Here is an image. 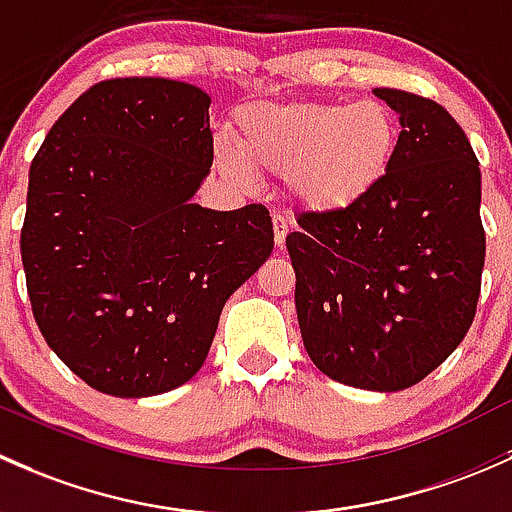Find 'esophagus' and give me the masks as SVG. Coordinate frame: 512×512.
Wrapping results in <instances>:
<instances>
[{
  "label": "esophagus",
  "mask_w": 512,
  "mask_h": 512,
  "mask_svg": "<svg viewBox=\"0 0 512 512\" xmlns=\"http://www.w3.org/2000/svg\"><path fill=\"white\" fill-rule=\"evenodd\" d=\"M288 236V219L281 217V214H273V239H276L278 246L286 244Z\"/></svg>",
  "instance_id": "34e87169"
}]
</instances>
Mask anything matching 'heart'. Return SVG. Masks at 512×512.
Returning <instances> with one entry per match:
<instances>
[{
    "label": "heart",
    "mask_w": 512,
    "mask_h": 512,
    "mask_svg": "<svg viewBox=\"0 0 512 512\" xmlns=\"http://www.w3.org/2000/svg\"><path fill=\"white\" fill-rule=\"evenodd\" d=\"M234 130L239 150L214 142V160L231 182L249 184L254 170L286 177L293 202L320 214L360 204L387 175L399 138L392 108L377 98L249 105Z\"/></svg>",
    "instance_id": "obj_1"
}]
</instances>
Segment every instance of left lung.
Wrapping results in <instances>:
<instances>
[{
    "label": "left lung",
    "instance_id": "8db88e82",
    "mask_svg": "<svg viewBox=\"0 0 512 512\" xmlns=\"http://www.w3.org/2000/svg\"><path fill=\"white\" fill-rule=\"evenodd\" d=\"M374 96L402 133L382 182L345 212H305L286 236L310 360L372 392L421 382L476 318L486 231L481 170L461 125L434 100Z\"/></svg>",
    "mask_w": 512,
    "mask_h": 512
}]
</instances>
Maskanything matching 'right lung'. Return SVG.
Instances as JSON below:
<instances>
[{
    "mask_svg": "<svg viewBox=\"0 0 512 512\" xmlns=\"http://www.w3.org/2000/svg\"><path fill=\"white\" fill-rule=\"evenodd\" d=\"M209 103L170 78L100 81L31 162L21 226L31 310L63 365L103 394L189 382L229 295L273 251L263 204H192L214 162Z\"/></svg>",
    "mask_w": 512,
    "mask_h": 512,
    "instance_id": "obj_1",
    "label": "right lung"
}]
</instances>
